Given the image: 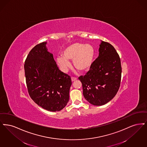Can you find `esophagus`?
Returning a JSON list of instances; mask_svg holds the SVG:
<instances>
[{
	"instance_id": "esophagus-1",
	"label": "esophagus",
	"mask_w": 147,
	"mask_h": 147,
	"mask_svg": "<svg viewBox=\"0 0 147 147\" xmlns=\"http://www.w3.org/2000/svg\"><path fill=\"white\" fill-rule=\"evenodd\" d=\"M76 80L77 78H75V77H71V81H72V82H74V81H76Z\"/></svg>"
}]
</instances>
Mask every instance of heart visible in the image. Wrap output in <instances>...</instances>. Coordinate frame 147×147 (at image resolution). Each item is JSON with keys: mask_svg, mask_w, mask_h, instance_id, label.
Wrapping results in <instances>:
<instances>
[{"mask_svg": "<svg viewBox=\"0 0 147 147\" xmlns=\"http://www.w3.org/2000/svg\"><path fill=\"white\" fill-rule=\"evenodd\" d=\"M95 55L96 51L93 45L77 42L66 47L56 61L60 69L65 72L70 65L69 61L72 60L75 69L83 73L90 70Z\"/></svg>", "mask_w": 147, "mask_h": 147, "instance_id": "heart-1", "label": "heart"}]
</instances>
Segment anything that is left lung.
<instances>
[{"label": "left lung", "mask_w": 147, "mask_h": 147, "mask_svg": "<svg viewBox=\"0 0 147 147\" xmlns=\"http://www.w3.org/2000/svg\"><path fill=\"white\" fill-rule=\"evenodd\" d=\"M121 72L120 59L114 47L101 40L98 57L87 73L78 78L84 98L96 106L110 102L119 89Z\"/></svg>", "instance_id": "left-lung-1"}]
</instances>
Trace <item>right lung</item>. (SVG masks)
I'll list each match as a JSON object with an SVG mask.
<instances>
[{"instance_id":"add662e5","label":"right lung","mask_w":147,"mask_h":147,"mask_svg":"<svg viewBox=\"0 0 147 147\" xmlns=\"http://www.w3.org/2000/svg\"><path fill=\"white\" fill-rule=\"evenodd\" d=\"M47 42L36 45L30 51L24 65L28 92L39 107L49 111H59L69 100L70 77L60 70Z\"/></svg>"}]
</instances>
